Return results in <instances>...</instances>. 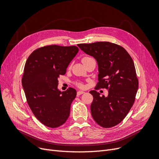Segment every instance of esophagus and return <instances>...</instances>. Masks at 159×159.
<instances>
[{
    "label": "esophagus",
    "instance_id": "esophagus-1",
    "mask_svg": "<svg viewBox=\"0 0 159 159\" xmlns=\"http://www.w3.org/2000/svg\"><path fill=\"white\" fill-rule=\"evenodd\" d=\"M84 93H85V92H84V91H79L77 92V96H80V95H81V94H84Z\"/></svg>",
    "mask_w": 159,
    "mask_h": 159
}]
</instances>
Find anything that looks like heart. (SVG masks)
<instances>
[{"label": "heart", "instance_id": "obj_1", "mask_svg": "<svg viewBox=\"0 0 159 159\" xmlns=\"http://www.w3.org/2000/svg\"><path fill=\"white\" fill-rule=\"evenodd\" d=\"M92 58L91 57H84L83 59H82V62H83V63H84L85 62L89 61V59H91ZM77 85L80 87H84V85L82 84L81 83H77Z\"/></svg>", "mask_w": 159, "mask_h": 159}]
</instances>
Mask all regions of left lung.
Masks as SVG:
<instances>
[{
	"label": "left lung",
	"mask_w": 159,
	"mask_h": 159,
	"mask_svg": "<svg viewBox=\"0 0 159 159\" xmlns=\"http://www.w3.org/2000/svg\"><path fill=\"white\" fill-rule=\"evenodd\" d=\"M78 46L97 61L96 87L108 90L107 97H100L94 90L90 91L93 97L92 117L102 127H112L122 121L134 102L138 80L134 62L129 53L116 43L98 42Z\"/></svg>",
	"instance_id": "left-lung-1"
}]
</instances>
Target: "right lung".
<instances>
[{"mask_svg":"<svg viewBox=\"0 0 159 159\" xmlns=\"http://www.w3.org/2000/svg\"><path fill=\"white\" fill-rule=\"evenodd\" d=\"M75 46H46L34 50L24 68L22 85L27 103L34 116L48 127L57 128L70 116L76 91L58 89V78L65 75L70 62L78 53Z\"/></svg>","mask_w":159,"mask_h":159,"instance_id":"right-lung-1","label":"right lung"}]
</instances>
